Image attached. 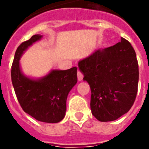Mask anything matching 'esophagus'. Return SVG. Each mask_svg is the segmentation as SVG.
<instances>
[{"label": "esophagus", "mask_w": 149, "mask_h": 149, "mask_svg": "<svg viewBox=\"0 0 149 149\" xmlns=\"http://www.w3.org/2000/svg\"><path fill=\"white\" fill-rule=\"evenodd\" d=\"M83 77H84V75H83V73L79 70H78L77 71V79H78V80L79 81H81L83 79Z\"/></svg>", "instance_id": "esophagus-1"}]
</instances>
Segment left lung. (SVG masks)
Instances as JSON below:
<instances>
[{
    "label": "left lung",
    "mask_w": 149,
    "mask_h": 149,
    "mask_svg": "<svg viewBox=\"0 0 149 149\" xmlns=\"http://www.w3.org/2000/svg\"><path fill=\"white\" fill-rule=\"evenodd\" d=\"M91 91V109L101 122L117 120L130 109L138 92V63L128 40L97 49L78 62Z\"/></svg>",
    "instance_id": "8db88e82"
}]
</instances>
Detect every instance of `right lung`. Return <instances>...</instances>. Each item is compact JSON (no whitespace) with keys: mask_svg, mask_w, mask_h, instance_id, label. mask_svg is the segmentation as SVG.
Wrapping results in <instances>:
<instances>
[{"mask_svg":"<svg viewBox=\"0 0 149 149\" xmlns=\"http://www.w3.org/2000/svg\"><path fill=\"white\" fill-rule=\"evenodd\" d=\"M42 37L40 34L33 35L18 47L11 66V82L25 112L40 122L55 123L65 117L67 97L77 83V68L52 70L39 79L25 76L20 68V58L28 47Z\"/></svg>","mask_w":149,"mask_h":149,"instance_id":"add662e5","label":"right lung"}]
</instances>
